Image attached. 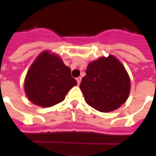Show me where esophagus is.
I'll use <instances>...</instances> for the list:
<instances>
[{
  "instance_id": "obj_1",
  "label": "esophagus",
  "mask_w": 156,
  "mask_h": 156,
  "mask_svg": "<svg viewBox=\"0 0 156 156\" xmlns=\"http://www.w3.org/2000/svg\"><path fill=\"white\" fill-rule=\"evenodd\" d=\"M76 80H77V83H78V84L79 85L81 83V80H82V78H81V77H78V78H76Z\"/></svg>"
}]
</instances>
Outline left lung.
<instances>
[{
    "mask_svg": "<svg viewBox=\"0 0 156 156\" xmlns=\"http://www.w3.org/2000/svg\"><path fill=\"white\" fill-rule=\"evenodd\" d=\"M86 73L79 87L90 107L108 112L126 102L130 90V80L126 69L114 56L90 62Z\"/></svg>",
    "mask_w": 156,
    "mask_h": 156,
    "instance_id": "1",
    "label": "left lung"
}]
</instances>
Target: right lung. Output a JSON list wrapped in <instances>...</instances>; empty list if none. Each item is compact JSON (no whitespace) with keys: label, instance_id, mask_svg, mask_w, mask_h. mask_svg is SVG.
Returning <instances> with one entry per match:
<instances>
[{"label":"right lung","instance_id":"1","mask_svg":"<svg viewBox=\"0 0 156 156\" xmlns=\"http://www.w3.org/2000/svg\"><path fill=\"white\" fill-rule=\"evenodd\" d=\"M75 85L77 81L62 60L55 54L44 52L30 66L24 87L28 100L38 106L48 108L62 102Z\"/></svg>","mask_w":156,"mask_h":156}]
</instances>
